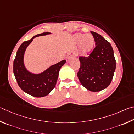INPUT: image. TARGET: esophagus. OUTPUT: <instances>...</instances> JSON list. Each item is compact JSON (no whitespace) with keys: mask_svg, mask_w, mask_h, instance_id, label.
<instances>
[{"mask_svg":"<svg viewBox=\"0 0 134 134\" xmlns=\"http://www.w3.org/2000/svg\"><path fill=\"white\" fill-rule=\"evenodd\" d=\"M77 56V54L75 51H72L71 52H69L68 54V55L66 56V58L68 60H69L71 58H73V57H75V56Z\"/></svg>","mask_w":134,"mask_h":134,"instance_id":"obj_1","label":"esophagus"}]
</instances>
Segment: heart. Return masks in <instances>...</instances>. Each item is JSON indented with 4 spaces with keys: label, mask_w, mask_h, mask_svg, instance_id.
<instances>
[{
    "label": "heart",
    "mask_w": 134,
    "mask_h": 134,
    "mask_svg": "<svg viewBox=\"0 0 134 134\" xmlns=\"http://www.w3.org/2000/svg\"><path fill=\"white\" fill-rule=\"evenodd\" d=\"M77 43L81 42V49L83 52H88L93 48L94 39L91 34H78L75 36Z\"/></svg>",
    "instance_id": "heart-1"
}]
</instances>
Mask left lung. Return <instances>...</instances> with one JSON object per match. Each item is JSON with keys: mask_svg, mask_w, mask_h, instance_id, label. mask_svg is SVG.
<instances>
[{"mask_svg": "<svg viewBox=\"0 0 134 134\" xmlns=\"http://www.w3.org/2000/svg\"><path fill=\"white\" fill-rule=\"evenodd\" d=\"M95 47L88 56H80L78 77L82 85L92 92H99L111 83L116 68L114 51L101 35L91 32Z\"/></svg>", "mask_w": 134, "mask_h": 134, "instance_id": "8db88e82", "label": "left lung"}]
</instances>
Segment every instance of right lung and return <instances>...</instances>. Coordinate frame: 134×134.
<instances>
[{"label":"right lung","mask_w":134,"mask_h":134,"mask_svg":"<svg viewBox=\"0 0 134 134\" xmlns=\"http://www.w3.org/2000/svg\"><path fill=\"white\" fill-rule=\"evenodd\" d=\"M49 34L51 33H42L23 42L18 49L13 62V73L18 85L25 92L36 98L45 97L53 90L57 82L60 68L66 62L65 60H61L40 74L32 73L26 68L24 55L27 47L35 37Z\"/></svg>","instance_id":"obj_1"}]
</instances>
